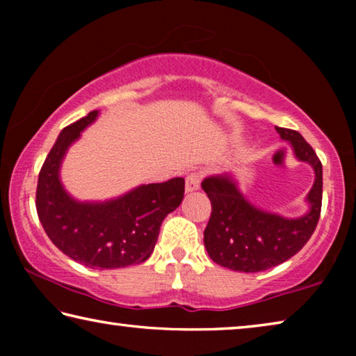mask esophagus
<instances>
[{
  "mask_svg": "<svg viewBox=\"0 0 356 356\" xmlns=\"http://www.w3.org/2000/svg\"><path fill=\"white\" fill-rule=\"evenodd\" d=\"M200 182H201L200 174H197V172L188 174V177L185 179V191H186V193L196 191L197 188H200Z\"/></svg>",
  "mask_w": 356,
  "mask_h": 356,
  "instance_id": "1",
  "label": "esophagus"
}]
</instances>
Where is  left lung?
Segmentation results:
<instances>
[{
	"label": "left lung",
	"instance_id": "obj_1",
	"mask_svg": "<svg viewBox=\"0 0 356 356\" xmlns=\"http://www.w3.org/2000/svg\"><path fill=\"white\" fill-rule=\"evenodd\" d=\"M293 156L314 171V184L306 195L308 210L287 218L252 204L238 186L234 171L212 174L202 190L212 202V215L204 231V245L215 264L245 273L264 272L297 254L311 238L322 207V163L298 131L276 127Z\"/></svg>",
	"mask_w": 356,
	"mask_h": 356
}]
</instances>
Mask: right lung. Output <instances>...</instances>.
<instances>
[{"instance_id": "right-lung-1", "label": "right lung", "mask_w": 356, "mask_h": 356, "mask_svg": "<svg viewBox=\"0 0 356 356\" xmlns=\"http://www.w3.org/2000/svg\"><path fill=\"white\" fill-rule=\"evenodd\" d=\"M99 114L94 110L59 134L39 172L35 209L47 236L65 256L89 268L111 270L147 261L161 222L184 200L185 180L143 184L105 201L72 196L61 180L63 161Z\"/></svg>"}]
</instances>
